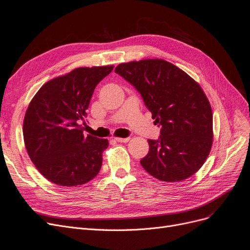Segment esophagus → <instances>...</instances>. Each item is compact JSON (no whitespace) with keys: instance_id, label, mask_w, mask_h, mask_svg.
<instances>
[{"instance_id":"esophagus-1","label":"esophagus","mask_w":250,"mask_h":250,"mask_svg":"<svg viewBox=\"0 0 250 250\" xmlns=\"http://www.w3.org/2000/svg\"><path fill=\"white\" fill-rule=\"evenodd\" d=\"M115 140L119 143H127V142L130 141L129 137H115Z\"/></svg>"}]
</instances>
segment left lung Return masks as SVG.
<instances>
[{"label": "left lung", "instance_id": "8db88e82", "mask_svg": "<svg viewBox=\"0 0 250 250\" xmlns=\"http://www.w3.org/2000/svg\"><path fill=\"white\" fill-rule=\"evenodd\" d=\"M115 72L141 93L155 123L161 126L159 139L148 140L150 150L142 167L165 182L194 175L213 143L212 109L201 85L161 59L122 63Z\"/></svg>", "mask_w": 250, "mask_h": 250}]
</instances>
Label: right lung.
Wrapping results in <instances>:
<instances>
[{
	"label": "right lung",
	"mask_w": 250,
	"mask_h": 250,
	"mask_svg": "<svg viewBox=\"0 0 250 250\" xmlns=\"http://www.w3.org/2000/svg\"><path fill=\"white\" fill-rule=\"evenodd\" d=\"M114 66L81 67L44 83L23 119V141L40 174L60 186H77L95 178L107 140L83 133L96 85ZM84 124V122H83Z\"/></svg>",
	"instance_id": "add662e5"
}]
</instances>
